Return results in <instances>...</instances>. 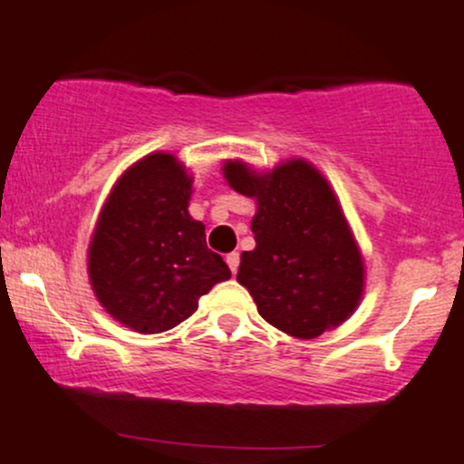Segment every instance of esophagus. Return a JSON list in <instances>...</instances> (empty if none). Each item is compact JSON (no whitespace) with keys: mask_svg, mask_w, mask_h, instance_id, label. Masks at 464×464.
Segmentation results:
<instances>
[{"mask_svg":"<svg viewBox=\"0 0 464 464\" xmlns=\"http://www.w3.org/2000/svg\"><path fill=\"white\" fill-rule=\"evenodd\" d=\"M227 264H228V268H231V273L236 275L237 268H239V253H228L227 255Z\"/></svg>","mask_w":464,"mask_h":464,"instance_id":"34e87169","label":"esophagus"}]
</instances>
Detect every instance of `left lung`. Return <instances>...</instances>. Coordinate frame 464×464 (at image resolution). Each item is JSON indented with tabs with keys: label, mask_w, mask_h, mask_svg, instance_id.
Segmentation results:
<instances>
[{
	"label": "left lung",
	"mask_w": 464,
	"mask_h": 464,
	"mask_svg": "<svg viewBox=\"0 0 464 464\" xmlns=\"http://www.w3.org/2000/svg\"><path fill=\"white\" fill-rule=\"evenodd\" d=\"M225 179L257 198L255 250L242 253L237 281L262 318L296 338H316L347 321L360 303L364 264L323 174L301 159L262 177L228 161Z\"/></svg>",
	"instance_id": "1"
}]
</instances>
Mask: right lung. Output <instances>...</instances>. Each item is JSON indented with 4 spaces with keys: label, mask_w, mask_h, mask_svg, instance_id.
I'll return each mask as SVG.
<instances>
[{
    "label": "right lung",
    "mask_w": 464,
    "mask_h": 464,
    "mask_svg": "<svg viewBox=\"0 0 464 464\" xmlns=\"http://www.w3.org/2000/svg\"><path fill=\"white\" fill-rule=\"evenodd\" d=\"M191 179L172 154H148L126 169L106 200L89 276L111 316L140 334H161L198 310V299L231 270L207 248L189 216Z\"/></svg>",
    "instance_id": "1"
}]
</instances>
